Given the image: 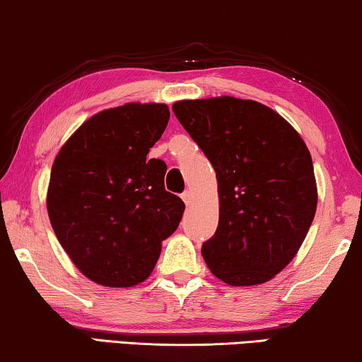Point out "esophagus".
Masks as SVG:
<instances>
[{"label": "esophagus", "instance_id": "34e87169", "mask_svg": "<svg viewBox=\"0 0 362 362\" xmlns=\"http://www.w3.org/2000/svg\"><path fill=\"white\" fill-rule=\"evenodd\" d=\"M182 199H183V202H185V204H187V206L190 204V203H192V199H193V194H192V192H190V190H185V192H183V193H182Z\"/></svg>", "mask_w": 362, "mask_h": 362}]
</instances>
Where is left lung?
I'll return each mask as SVG.
<instances>
[{"label": "left lung", "mask_w": 362, "mask_h": 362, "mask_svg": "<svg viewBox=\"0 0 362 362\" xmlns=\"http://www.w3.org/2000/svg\"><path fill=\"white\" fill-rule=\"evenodd\" d=\"M172 111L216 170L221 211L216 233L202 246L206 264L228 285L267 282L293 259L315 214L305 141L251 100H185Z\"/></svg>", "instance_id": "obj_1"}]
</instances>
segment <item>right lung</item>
I'll return each instance as SVG.
<instances>
[{
	"instance_id": "obj_1",
	"label": "right lung",
	"mask_w": 362,
	"mask_h": 362,
	"mask_svg": "<svg viewBox=\"0 0 362 362\" xmlns=\"http://www.w3.org/2000/svg\"><path fill=\"white\" fill-rule=\"evenodd\" d=\"M165 105H129L90 117L54 159L48 214L57 240L85 277L105 286L146 280L183 204L165 192L164 160L148 159L168 127Z\"/></svg>"
}]
</instances>
